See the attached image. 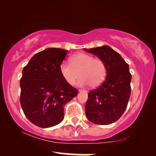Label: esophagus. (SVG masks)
<instances>
[{
  "mask_svg": "<svg viewBox=\"0 0 156 156\" xmlns=\"http://www.w3.org/2000/svg\"><path fill=\"white\" fill-rule=\"evenodd\" d=\"M79 91L81 92V91H84V92H87V90H84V89H79Z\"/></svg>",
  "mask_w": 156,
  "mask_h": 156,
  "instance_id": "1",
  "label": "esophagus"
}]
</instances>
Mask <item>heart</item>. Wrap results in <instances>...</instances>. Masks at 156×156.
Segmentation results:
<instances>
[{
	"label": "heart",
	"instance_id": "1",
	"mask_svg": "<svg viewBox=\"0 0 156 156\" xmlns=\"http://www.w3.org/2000/svg\"><path fill=\"white\" fill-rule=\"evenodd\" d=\"M70 64L62 62L59 66V71L65 80L73 85L79 76L78 82L81 86L87 85L97 87L104 82L107 74V67L102 59L94 58L86 53L79 52L72 55L69 59Z\"/></svg>",
	"mask_w": 156,
	"mask_h": 156
}]
</instances>
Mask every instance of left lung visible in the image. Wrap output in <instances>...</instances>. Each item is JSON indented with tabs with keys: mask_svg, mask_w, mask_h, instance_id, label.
Listing matches in <instances>:
<instances>
[{
	"mask_svg": "<svg viewBox=\"0 0 156 156\" xmlns=\"http://www.w3.org/2000/svg\"><path fill=\"white\" fill-rule=\"evenodd\" d=\"M84 50L102 59L107 67L103 84L88 94L85 114L95 124H111L120 118L127 107L131 81L129 65L109 46Z\"/></svg>",
	"mask_w": 156,
	"mask_h": 156,
	"instance_id": "obj_1",
	"label": "left lung"
}]
</instances>
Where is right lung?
<instances>
[{
    "label": "right lung",
    "mask_w": 156,
    "mask_h": 156,
    "mask_svg": "<svg viewBox=\"0 0 156 156\" xmlns=\"http://www.w3.org/2000/svg\"><path fill=\"white\" fill-rule=\"evenodd\" d=\"M68 50L48 48L37 53L23 68L20 101L25 116L40 128L59 124L64 106L78 94L65 80L59 66Z\"/></svg>",
    "instance_id": "add662e5"
}]
</instances>
